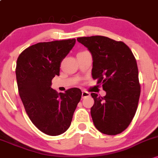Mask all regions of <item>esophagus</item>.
Returning a JSON list of instances; mask_svg holds the SVG:
<instances>
[{"instance_id":"obj_1","label":"esophagus","mask_w":158,"mask_h":158,"mask_svg":"<svg viewBox=\"0 0 158 158\" xmlns=\"http://www.w3.org/2000/svg\"><path fill=\"white\" fill-rule=\"evenodd\" d=\"M90 95V93H88V92L86 91H83L82 92V98H86V97H89Z\"/></svg>"}]
</instances>
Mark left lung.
<instances>
[{"mask_svg": "<svg viewBox=\"0 0 158 158\" xmlns=\"http://www.w3.org/2000/svg\"><path fill=\"white\" fill-rule=\"evenodd\" d=\"M93 56L92 75L106 92L104 97L92 93L91 116L95 127L116 135L128 127L139 102L140 85L135 57L128 46L106 36L80 37Z\"/></svg>", "mask_w": 158, "mask_h": 158, "instance_id": "1", "label": "left lung"}]
</instances>
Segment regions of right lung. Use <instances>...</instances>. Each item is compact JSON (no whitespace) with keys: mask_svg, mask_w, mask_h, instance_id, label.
Listing matches in <instances>:
<instances>
[{"mask_svg":"<svg viewBox=\"0 0 158 158\" xmlns=\"http://www.w3.org/2000/svg\"><path fill=\"white\" fill-rule=\"evenodd\" d=\"M75 42V39L40 42L18 57L15 74L20 98L33 125L48 135L66 131L82 95L78 88L58 93L51 87L52 79L60 75L61 62Z\"/></svg>","mask_w":158,"mask_h":158,"instance_id":"add662e5","label":"right lung"}]
</instances>
